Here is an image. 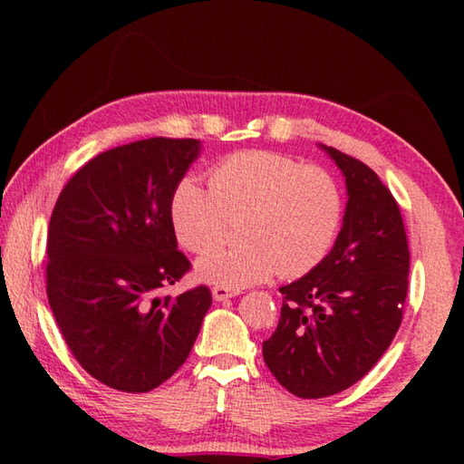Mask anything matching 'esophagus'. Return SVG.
<instances>
[{"mask_svg": "<svg viewBox=\"0 0 464 464\" xmlns=\"http://www.w3.org/2000/svg\"><path fill=\"white\" fill-rule=\"evenodd\" d=\"M237 295H241V290H237V288H227V286H215L213 288L215 301H227V298H233Z\"/></svg>", "mask_w": 464, "mask_h": 464, "instance_id": "obj_1", "label": "esophagus"}]
</instances>
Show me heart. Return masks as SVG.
<instances>
[{"label": "heart", "mask_w": 464, "mask_h": 464, "mask_svg": "<svg viewBox=\"0 0 464 464\" xmlns=\"http://www.w3.org/2000/svg\"><path fill=\"white\" fill-rule=\"evenodd\" d=\"M243 218V243L217 246L196 262L210 285L243 288L272 278L301 276L324 260L340 231L343 194L327 169L295 157L241 151L210 169V190L196 178L179 179L169 202L171 225L188 251L221 237L227 217Z\"/></svg>", "instance_id": "1"}]
</instances>
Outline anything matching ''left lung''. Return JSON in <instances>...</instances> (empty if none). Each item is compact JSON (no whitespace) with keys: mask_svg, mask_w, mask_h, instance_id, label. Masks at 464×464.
I'll use <instances>...</instances> for the list:
<instances>
[{"mask_svg":"<svg viewBox=\"0 0 464 464\" xmlns=\"http://www.w3.org/2000/svg\"><path fill=\"white\" fill-rule=\"evenodd\" d=\"M319 147L345 178L342 229L315 268L280 288L278 327L262 345L270 372L301 399L335 395L379 362L401 325L410 276L403 218L389 188L366 163Z\"/></svg>","mask_w":464,"mask_h":464,"instance_id":"obj_1","label":"left lung"}]
</instances>
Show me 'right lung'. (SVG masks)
<instances>
[{"mask_svg":"<svg viewBox=\"0 0 464 464\" xmlns=\"http://www.w3.org/2000/svg\"><path fill=\"white\" fill-rule=\"evenodd\" d=\"M200 140L155 137L100 153L69 179L46 241V295L93 379L147 392L186 362L213 303L207 286L157 296L190 270L169 202Z\"/></svg>","mask_w":464,"mask_h":464,"instance_id":"obj_1","label":"right lung"}]
</instances>
